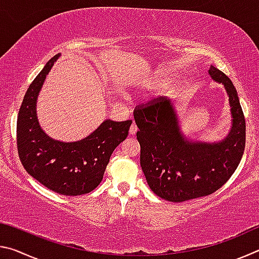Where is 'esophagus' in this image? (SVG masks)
I'll use <instances>...</instances> for the list:
<instances>
[{"label": "esophagus", "mask_w": 259, "mask_h": 259, "mask_svg": "<svg viewBox=\"0 0 259 259\" xmlns=\"http://www.w3.org/2000/svg\"><path fill=\"white\" fill-rule=\"evenodd\" d=\"M137 125H136L135 123L134 124H131V126H130V129H129V134L130 135H135L136 133H137Z\"/></svg>", "instance_id": "1"}]
</instances>
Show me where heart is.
Instances as JSON below:
<instances>
[{"label": "heart", "instance_id": "b5f03b06", "mask_svg": "<svg viewBox=\"0 0 259 259\" xmlns=\"http://www.w3.org/2000/svg\"><path fill=\"white\" fill-rule=\"evenodd\" d=\"M170 81H171V78L165 72L156 71L144 77L142 83L147 89H161V88L168 85Z\"/></svg>", "mask_w": 259, "mask_h": 259}]
</instances>
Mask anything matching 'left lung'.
I'll use <instances>...</instances> for the list:
<instances>
[{"label": "left lung", "mask_w": 259, "mask_h": 259, "mask_svg": "<svg viewBox=\"0 0 259 259\" xmlns=\"http://www.w3.org/2000/svg\"><path fill=\"white\" fill-rule=\"evenodd\" d=\"M208 74L224 85L231 107V130L219 142L186 137L175 102L166 97L138 105L134 111L143 172L151 190L170 202H184L216 192L242 159L245 121L238 93L230 78L212 65Z\"/></svg>", "instance_id": "obj_1"}]
</instances>
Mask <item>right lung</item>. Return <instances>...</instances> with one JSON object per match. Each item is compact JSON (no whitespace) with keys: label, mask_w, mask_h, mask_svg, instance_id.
Returning <instances> with one entry per match:
<instances>
[{"label":"right lung","mask_w":259,"mask_h":259,"mask_svg":"<svg viewBox=\"0 0 259 259\" xmlns=\"http://www.w3.org/2000/svg\"><path fill=\"white\" fill-rule=\"evenodd\" d=\"M59 57L48 61L26 91L17 121V145L30 176L58 194L76 196L94 191L103 181L109 157L126 138L133 121L105 120L76 142H60L48 136L37 120V96Z\"/></svg>","instance_id":"1"}]
</instances>
